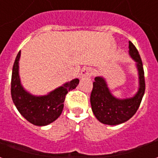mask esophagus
I'll return each instance as SVG.
<instances>
[{"instance_id": "1", "label": "esophagus", "mask_w": 158, "mask_h": 158, "mask_svg": "<svg viewBox=\"0 0 158 158\" xmlns=\"http://www.w3.org/2000/svg\"><path fill=\"white\" fill-rule=\"evenodd\" d=\"M93 70L90 68H85V69H84L81 71V74L80 76L82 77V78H85V77H90V76L93 75Z\"/></svg>"}]
</instances>
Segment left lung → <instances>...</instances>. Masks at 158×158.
Wrapping results in <instances>:
<instances>
[{
    "label": "left lung",
    "instance_id": "8db88e82",
    "mask_svg": "<svg viewBox=\"0 0 158 158\" xmlns=\"http://www.w3.org/2000/svg\"><path fill=\"white\" fill-rule=\"evenodd\" d=\"M129 55L136 62L139 73V89L135 96L127 99H118L112 95L102 77H96L90 94V104L94 115L100 122L117 125L131 118L139 108L146 89L144 69L140 56L132 42H129Z\"/></svg>",
    "mask_w": 158,
    "mask_h": 158
}]
</instances>
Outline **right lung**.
Returning a JSON list of instances; mask_svg holds the SVG:
<instances>
[{
  "label": "right lung",
  "instance_id": "add662e5",
  "mask_svg": "<svg viewBox=\"0 0 158 158\" xmlns=\"http://www.w3.org/2000/svg\"><path fill=\"white\" fill-rule=\"evenodd\" d=\"M20 54L21 52H19L12 68L11 94L13 103L20 114L29 123L37 126L47 125L61 115L66 95L69 91L75 89L79 80L73 79L46 96H33L23 89L20 82L19 74Z\"/></svg>",
  "mask_w": 158,
  "mask_h": 158
}]
</instances>
